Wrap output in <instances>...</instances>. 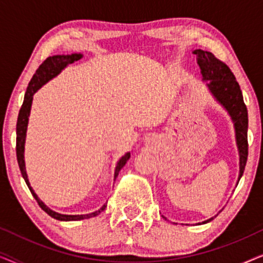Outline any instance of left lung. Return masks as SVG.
<instances>
[{"label": "left lung", "mask_w": 263, "mask_h": 263, "mask_svg": "<svg viewBox=\"0 0 263 263\" xmlns=\"http://www.w3.org/2000/svg\"><path fill=\"white\" fill-rule=\"evenodd\" d=\"M197 56L203 81L212 95L228 111L235 125L236 142L239 152V176H243L248 159V110L243 100V95L231 69L218 60L213 53L197 49L194 51ZM213 220V218L203 221V224Z\"/></svg>", "instance_id": "left-lung-1"}]
</instances>
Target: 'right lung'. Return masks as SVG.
<instances>
[{
	"instance_id": "1",
	"label": "right lung",
	"mask_w": 263,
	"mask_h": 263,
	"mask_svg": "<svg viewBox=\"0 0 263 263\" xmlns=\"http://www.w3.org/2000/svg\"><path fill=\"white\" fill-rule=\"evenodd\" d=\"M81 57H82L81 53H71V55H55V56L48 57V59H46L44 62L39 66L38 69L35 70L33 78L31 79L30 84L27 86L26 93H25L24 103L23 105H21L19 116H17V122H16V159H17V164H19L21 175H23L25 182H26V184L28 186V189H30V192L32 193V195H33L34 199L37 200L39 207H41L44 212H46L50 217H52L53 219H57V220H61V221H75V220H82V219L93 218L96 217V215L102 213V212L105 210L106 204H104L100 210L93 212V213L82 214V215L60 214L55 211L50 210V208L37 196V194L34 193V190L32 189V186L30 185V182H28L26 167H25V159H24L25 139H26L28 116H30L32 99H33L34 93L37 92L43 85L46 84L49 80H51L52 78H55L56 75H59L61 73V70L64 69L68 64L74 63L75 61H79ZM129 158H130V153H125L124 156L118 160L117 166L115 168L114 179H116V177L118 176V172H120L121 168L124 166Z\"/></svg>"
}]
</instances>
